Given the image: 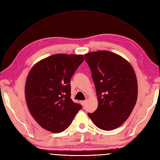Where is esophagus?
I'll use <instances>...</instances> for the list:
<instances>
[{
    "instance_id": "obj_1",
    "label": "esophagus",
    "mask_w": 160,
    "mask_h": 160,
    "mask_svg": "<svg viewBox=\"0 0 160 160\" xmlns=\"http://www.w3.org/2000/svg\"><path fill=\"white\" fill-rule=\"evenodd\" d=\"M80 102H81V104H82V105L83 106V105H85V103L87 102V100H85V101H81Z\"/></svg>"
}]
</instances>
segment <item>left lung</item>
Masks as SVG:
<instances>
[{
  "label": "left lung",
  "instance_id": "1",
  "mask_svg": "<svg viewBox=\"0 0 160 160\" xmlns=\"http://www.w3.org/2000/svg\"><path fill=\"white\" fill-rule=\"evenodd\" d=\"M92 72L98 107L88 116L98 128L112 130L128 118L136 105L138 82L131 64L119 55L109 51L84 55Z\"/></svg>",
  "mask_w": 160,
  "mask_h": 160
}]
</instances>
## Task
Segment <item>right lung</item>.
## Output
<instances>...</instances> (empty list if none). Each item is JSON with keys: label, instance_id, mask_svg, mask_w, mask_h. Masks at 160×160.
I'll return each mask as SVG.
<instances>
[{"label": "right lung", "instance_id": "obj_1", "mask_svg": "<svg viewBox=\"0 0 160 160\" xmlns=\"http://www.w3.org/2000/svg\"><path fill=\"white\" fill-rule=\"evenodd\" d=\"M83 55H52L33 65L27 76L25 98L32 117L53 133L67 129L81 108L71 98L70 81Z\"/></svg>", "mask_w": 160, "mask_h": 160}]
</instances>
